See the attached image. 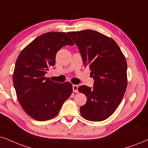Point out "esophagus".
Instances as JSON below:
<instances>
[{"label": "esophagus", "instance_id": "34e87169", "mask_svg": "<svg viewBox=\"0 0 148 148\" xmlns=\"http://www.w3.org/2000/svg\"><path fill=\"white\" fill-rule=\"evenodd\" d=\"M78 85H72V89H73V91H74V92H75V93L78 92Z\"/></svg>", "mask_w": 148, "mask_h": 148}]
</instances>
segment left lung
<instances>
[{"label":"left lung","mask_w":148,"mask_h":148,"mask_svg":"<svg viewBox=\"0 0 148 148\" xmlns=\"http://www.w3.org/2000/svg\"><path fill=\"white\" fill-rule=\"evenodd\" d=\"M68 34L78 46L84 65L89 67L93 87L78 90L87 97L80 111L85 119L100 121L109 117L120 104L127 87V63L119 46L102 33L84 30Z\"/></svg>","instance_id":"8db88e82"}]
</instances>
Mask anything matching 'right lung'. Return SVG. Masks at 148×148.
<instances>
[{"mask_svg":"<svg viewBox=\"0 0 148 148\" xmlns=\"http://www.w3.org/2000/svg\"><path fill=\"white\" fill-rule=\"evenodd\" d=\"M74 43L65 33L48 32L35 38L17 59L13 82L17 98L24 111L37 121L55 117L72 93L69 82L60 83L45 77L55 64L57 52Z\"/></svg>","mask_w":148,"mask_h":148,"instance_id":"add662e5","label":"right lung"}]
</instances>
